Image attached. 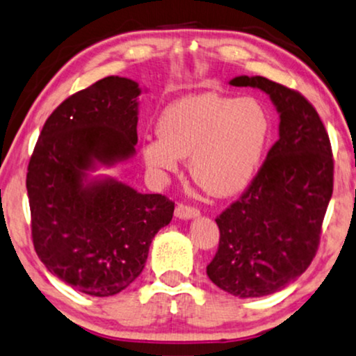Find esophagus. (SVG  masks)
I'll list each match as a JSON object with an SVG mask.
<instances>
[{"mask_svg":"<svg viewBox=\"0 0 356 356\" xmlns=\"http://www.w3.org/2000/svg\"><path fill=\"white\" fill-rule=\"evenodd\" d=\"M175 214L181 219H190V218H196L200 216V209L195 208L191 204H178L177 209H175Z\"/></svg>","mask_w":356,"mask_h":356,"instance_id":"esophagus-1","label":"esophagus"}]
</instances>
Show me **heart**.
I'll return each mask as SVG.
<instances>
[{"mask_svg":"<svg viewBox=\"0 0 356 356\" xmlns=\"http://www.w3.org/2000/svg\"><path fill=\"white\" fill-rule=\"evenodd\" d=\"M158 135L142 145L145 165L156 177L190 156L191 177L214 196H231L256 177L269 140V117L252 99L218 94L177 100L158 118Z\"/></svg>","mask_w":356,"mask_h":356,"instance_id":"obj_1","label":"heart"}]
</instances>
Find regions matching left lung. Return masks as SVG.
Wrapping results in <instances>:
<instances>
[{
  "mask_svg": "<svg viewBox=\"0 0 356 356\" xmlns=\"http://www.w3.org/2000/svg\"><path fill=\"white\" fill-rule=\"evenodd\" d=\"M229 84L264 90L280 113L279 140L216 218L219 245L206 267L219 289L248 299L280 291L314 261L333 193V155L325 125L300 92L261 76Z\"/></svg>",
  "mask_w": 356,
  "mask_h": 356,
  "instance_id": "8db88e82",
  "label": "left lung"
}]
</instances>
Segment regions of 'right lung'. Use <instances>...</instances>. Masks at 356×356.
Segmentation results:
<instances>
[{
	"label": "right lung",
	"mask_w": 356,
	"mask_h": 356,
	"mask_svg": "<svg viewBox=\"0 0 356 356\" xmlns=\"http://www.w3.org/2000/svg\"><path fill=\"white\" fill-rule=\"evenodd\" d=\"M137 82L111 76L64 100L44 124L29 158L26 190L38 257L65 284L115 296L143 270L152 239L173 218L163 195H142L115 179L84 183L95 161L135 153Z\"/></svg>",
	"instance_id": "right-lung-1"
}]
</instances>
